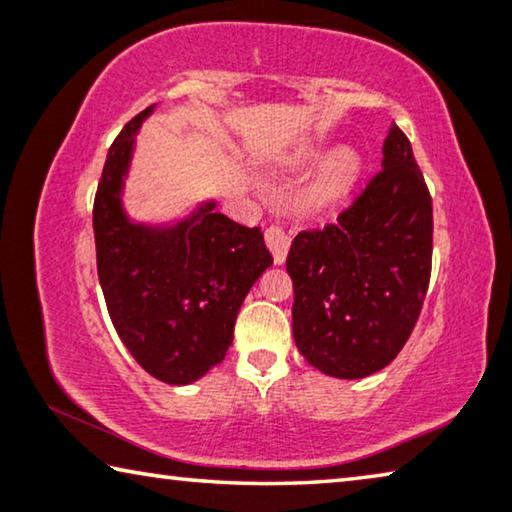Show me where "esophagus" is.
<instances>
[{"label":"esophagus","instance_id":"1","mask_svg":"<svg viewBox=\"0 0 512 512\" xmlns=\"http://www.w3.org/2000/svg\"><path fill=\"white\" fill-rule=\"evenodd\" d=\"M265 245H267V249L272 251L274 263H277V265L286 263V256H288V249H290V238H288L286 231L279 229V226H270V229L265 231Z\"/></svg>","mask_w":512,"mask_h":512}]
</instances>
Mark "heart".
I'll use <instances>...</instances> for the list:
<instances>
[{
  "label": "heart",
  "instance_id": "obj_1",
  "mask_svg": "<svg viewBox=\"0 0 512 512\" xmlns=\"http://www.w3.org/2000/svg\"><path fill=\"white\" fill-rule=\"evenodd\" d=\"M361 171V162L355 151L341 148L327 157L318 169V176L313 180V196L320 201H332L336 196L345 194L355 183Z\"/></svg>",
  "mask_w": 512,
  "mask_h": 512
}]
</instances>
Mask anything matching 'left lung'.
<instances>
[{"mask_svg":"<svg viewBox=\"0 0 512 512\" xmlns=\"http://www.w3.org/2000/svg\"><path fill=\"white\" fill-rule=\"evenodd\" d=\"M382 171L325 229L290 245L293 336L320 373L359 380L389 366L416 325L432 263V199L396 123Z\"/></svg>","mask_w":512,"mask_h":512,"instance_id":"8db88e82","label":"left lung"}]
</instances>
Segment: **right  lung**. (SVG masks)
I'll return each instance as SVG.
<instances>
[{"label":"right lung","instance_id":"1","mask_svg":"<svg viewBox=\"0 0 512 512\" xmlns=\"http://www.w3.org/2000/svg\"><path fill=\"white\" fill-rule=\"evenodd\" d=\"M155 105L135 116L109 148L93 203L98 279L109 318L137 364L183 387L226 357L249 288L272 265L261 229H247L203 201L169 224L130 219L123 187L137 132Z\"/></svg>","mask_w":512,"mask_h":512}]
</instances>
